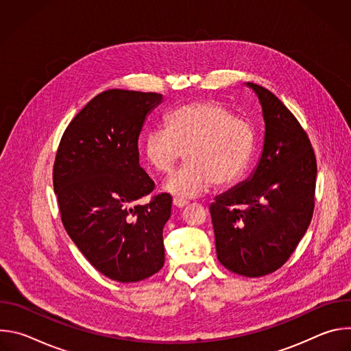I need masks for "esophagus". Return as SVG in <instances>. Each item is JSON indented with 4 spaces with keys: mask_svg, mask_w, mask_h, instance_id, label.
<instances>
[{
    "mask_svg": "<svg viewBox=\"0 0 351 351\" xmlns=\"http://www.w3.org/2000/svg\"><path fill=\"white\" fill-rule=\"evenodd\" d=\"M187 204H189V202H187V199H184V198H178V197L173 198V206L178 207V208H183Z\"/></svg>",
    "mask_w": 351,
    "mask_h": 351,
    "instance_id": "esophagus-1",
    "label": "esophagus"
}]
</instances>
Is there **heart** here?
Masks as SVG:
<instances>
[{"label":"heart","instance_id":"1","mask_svg":"<svg viewBox=\"0 0 351 351\" xmlns=\"http://www.w3.org/2000/svg\"><path fill=\"white\" fill-rule=\"evenodd\" d=\"M254 143V129L247 119L233 117L218 103L198 101L172 111L165 129L147 132L143 153L160 173L171 172L184 153L187 164L164 187L179 197H197L214 183H234L252 160Z\"/></svg>","mask_w":351,"mask_h":351}]
</instances>
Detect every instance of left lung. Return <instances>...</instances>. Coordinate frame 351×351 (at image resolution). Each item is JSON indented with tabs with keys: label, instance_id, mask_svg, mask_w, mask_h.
I'll return each mask as SVG.
<instances>
[{
	"label": "left lung",
	"instance_id": "obj_1",
	"mask_svg": "<svg viewBox=\"0 0 351 351\" xmlns=\"http://www.w3.org/2000/svg\"><path fill=\"white\" fill-rule=\"evenodd\" d=\"M247 86L263 108V154L253 175L215 197L210 213L219 263L258 278L279 269L308 229L317 160L307 133L280 99L263 86Z\"/></svg>",
	"mask_w": 351,
	"mask_h": 351
}]
</instances>
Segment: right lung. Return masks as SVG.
Here are the masks:
<instances>
[{"label":"right lung","instance_id":"right-lung-1","mask_svg":"<svg viewBox=\"0 0 351 351\" xmlns=\"http://www.w3.org/2000/svg\"><path fill=\"white\" fill-rule=\"evenodd\" d=\"M162 94L112 88L95 95L62 134L53 171L61 219L88 263L117 282H138L165 261L162 229L172 197L138 198L154 182L138 164L137 141Z\"/></svg>","mask_w":351,"mask_h":351}]
</instances>
